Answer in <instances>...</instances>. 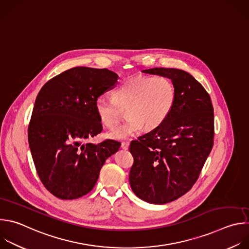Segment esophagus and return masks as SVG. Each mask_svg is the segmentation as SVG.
<instances>
[{"instance_id":"34e87169","label":"esophagus","mask_w":249,"mask_h":249,"mask_svg":"<svg viewBox=\"0 0 249 249\" xmlns=\"http://www.w3.org/2000/svg\"><path fill=\"white\" fill-rule=\"evenodd\" d=\"M129 144H130V142H122V143H121V147L123 148V149H128V147H129Z\"/></svg>"}]
</instances>
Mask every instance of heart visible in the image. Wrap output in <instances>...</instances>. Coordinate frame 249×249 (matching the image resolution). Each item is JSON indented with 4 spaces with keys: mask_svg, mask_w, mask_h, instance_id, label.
<instances>
[{
    "mask_svg": "<svg viewBox=\"0 0 249 249\" xmlns=\"http://www.w3.org/2000/svg\"><path fill=\"white\" fill-rule=\"evenodd\" d=\"M176 102L174 83L164 76H142L125 81L113 93L112 99L100 97L95 109L100 121L107 128H116L126 115L129 118L109 135L122 140L138 133L142 128H158L173 110Z\"/></svg>",
    "mask_w": 249,
    "mask_h": 249,
    "instance_id": "obj_1",
    "label": "heart"
}]
</instances>
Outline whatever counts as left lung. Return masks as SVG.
<instances>
[{"label": "left lung", "mask_w": 249, "mask_h": 249, "mask_svg": "<svg viewBox=\"0 0 249 249\" xmlns=\"http://www.w3.org/2000/svg\"><path fill=\"white\" fill-rule=\"evenodd\" d=\"M142 72L171 79L176 102L158 128L132 141L129 181L138 197L164 204L187 194L199 177L214 143L213 106L203 86L186 71L155 67Z\"/></svg>", "instance_id": "1"}]
</instances>
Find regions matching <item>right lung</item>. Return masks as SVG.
Instances as JSON below:
<instances>
[{
    "mask_svg": "<svg viewBox=\"0 0 249 249\" xmlns=\"http://www.w3.org/2000/svg\"><path fill=\"white\" fill-rule=\"evenodd\" d=\"M118 75L107 68L77 66L40 90L28 125V142L44 187L60 199H75L95 187L105 161L121 143H84L103 131L95 103L113 89Z\"/></svg>",
    "mask_w": 249,
    "mask_h": 249,
    "instance_id": "add662e5",
    "label": "right lung"
}]
</instances>
